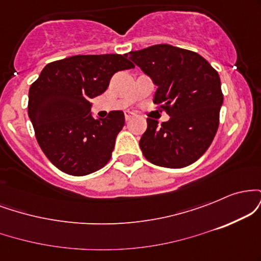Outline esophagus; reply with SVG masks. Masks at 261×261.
Here are the masks:
<instances>
[{
  "label": "esophagus",
  "instance_id": "34e87169",
  "mask_svg": "<svg viewBox=\"0 0 261 261\" xmlns=\"http://www.w3.org/2000/svg\"><path fill=\"white\" fill-rule=\"evenodd\" d=\"M134 118H135V114L130 113V112H126V113H125V120H126V121L133 120Z\"/></svg>",
  "mask_w": 261,
  "mask_h": 261
}]
</instances>
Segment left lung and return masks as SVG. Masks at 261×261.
I'll return each mask as SVG.
<instances>
[{
    "label": "left lung",
    "mask_w": 261,
    "mask_h": 261,
    "mask_svg": "<svg viewBox=\"0 0 261 261\" xmlns=\"http://www.w3.org/2000/svg\"><path fill=\"white\" fill-rule=\"evenodd\" d=\"M128 59L158 87L153 103L170 116L158 125L147 118L140 140L146 160L182 168L199 160L214 141L223 103L217 71L199 54L168 44L128 53Z\"/></svg>",
    "instance_id": "8db88e82"
}]
</instances>
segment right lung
<instances>
[{
	"instance_id": "obj_1",
	"label": "right lung",
	"mask_w": 261,
	"mask_h": 261,
	"mask_svg": "<svg viewBox=\"0 0 261 261\" xmlns=\"http://www.w3.org/2000/svg\"><path fill=\"white\" fill-rule=\"evenodd\" d=\"M134 67L126 54H106L71 56L43 68L29 88L28 115L39 146L56 168L82 176L109 162L124 113L94 119L91 99L107 91L114 73Z\"/></svg>"
}]
</instances>
